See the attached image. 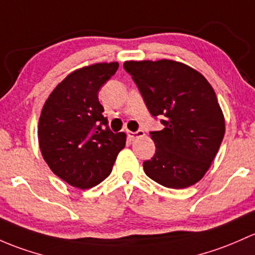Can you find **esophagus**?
<instances>
[{"label": "esophagus", "mask_w": 255, "mask_h": 255, "mask_svg": "<svg viewBox=\"0 0 255 255\" xmlns=\"http://www.w3.org/2000/svg\"><path fill=\"white\" fill-rule=\"evenodd\" d=\"M127 135L129 136L130 139L139 138V136H143L144 135V130L143 129H138V130H136V132H127Z\"/></svg>", "instance_id": "1"}]
</instances>
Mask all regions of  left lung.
Here are the masks:
<instances>
[{"label":"left lung","instance_id":"left-lung-1","mask_svg":"<svg viewBox=\"0 0 255 255\" xmlns=\"http://www.w3.org/2000/svg\"><path fill=\"white\" fill-rule=\"evenodd\" d=\"M132 77L162 130L150 132L156 151L144 172L167 188H187L203 178L218 154L225 120L213 87L199 72L170 60L128 61Z\"/></svg>","mask_w":255,"mask_h":255}]
</instances>
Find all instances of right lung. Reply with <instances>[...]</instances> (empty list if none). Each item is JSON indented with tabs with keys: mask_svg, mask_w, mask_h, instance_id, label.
Masks as SVG:
<instances>
[{
	"mask_svg": "<svg viewBox=\"0 0 255 255\" xmlns=\"http://www.w3.org/2000/svg\"><path fill=\"white\" fill-rule=\"evenodd\" d=\"M119 63H96L74 71L55 88L42 107L39 144L52 172L71 186L88 189L112 171L126 145L125 133H114L99 90Z\"/></svg>",
	"mask_w": 255,
	"mask_h": 255,
	"instance_id": "add662e5",
	"label": "right lung"
}]
</instances>
